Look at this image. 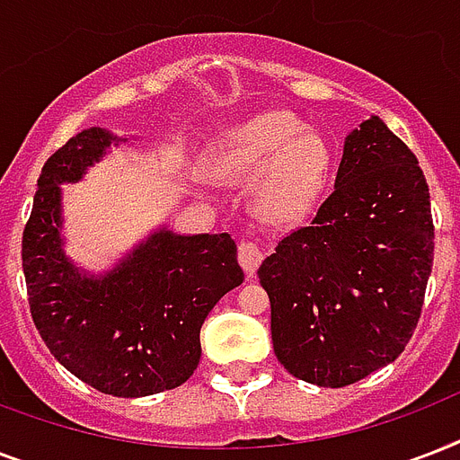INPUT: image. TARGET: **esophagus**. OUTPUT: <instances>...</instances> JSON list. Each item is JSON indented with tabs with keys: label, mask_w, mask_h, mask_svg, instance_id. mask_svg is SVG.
<instances>
[{
	"label": "esophagus",
	"mask_w": 460,
	"mask_h": 460,
	"mask_svg": "<svg viewBox=\"0 0 460 460\" xmlns=\"http://www.w3.org/2000/svg\"><path fill=\"white\" fill-rule=\"evenodd\" d=\"M262 258H265V251H262V245H260L258 241H248V238H243V241L238 243V262H241V267H243V272L248 274V277L255 274V270L260 267Z\"/></svg>",
	"instance_id": "esophagus-1"
}]
</instances>
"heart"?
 Listing matches in <instances>:
<instances>
[{
  "mask_svg": "<svg viewBox=\"0 0 460 460\" xmlns=\"http://www.w3.org/2000/svg\"><path fill=\"white\" fill-rule=\"evenodd\" d=\"M209 172L226 183L255 179V205L267 219L305 215L332 172L320 133L288 111H267L219 133L208 153Z\"/></svg>",
  "mask_w": 460,
  "mask_h": 460,
  "instance_id": "heart-1",
  "label": "heart"
}]
</instances>
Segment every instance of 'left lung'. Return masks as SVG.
<instances>
[{
    "label": "left lung",
    "instance_id": "obj_1",
    "mask_svg": "<svg viewBox=\"0 0 460 460\" xmlns=\"http://www.w3.org/2000/svg\"><path fill=\"white\" fill-rule=\"evenodd\" d=\"M432 258L420 164L382 119H367L346 138L334 193L258 270L274 356L332 389L394 363L420 320Z\"/></svg>",
    "mask_w": 460,
    "mask_h": 460
}]
</instances>
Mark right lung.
Here are the masks:
<instances>
[{
    "mask_svg": "<svg viewBox=\"0 0 460 460\" xmlns=\"http://www.w3.org/2000/svg\"><path fill=\"white\" fill-rule=\"evenodd\" d=\"M88 128L42 166L23 229L28 305L47 349L102 394L136 399L176 389L200 363V327L217 301L243 284L229 234L181 236L159 229L102 277L83 274L61 251V188L81 181L107 147Z\"/></svg>",
    "mask_w": 460,
    "mask_h": 460,
    "instance_id": "right-lung-1",
    "label": "right lung"
}]
</instances>
